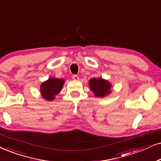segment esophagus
I'll return each instance as SVG.
<instances>
[{"mask_svg":"<svg viewBox=\"0 0 161 161\" xmlns=\"http://www.w3.org/2000/svg\"><path fill=\"white\" fill-rule=\"evenodd\" d=\"M72 78H73V79H74V80H75V81H78L79 79V76H78V75H76V74L73 75Z\"/></svg>","mask_w":161,"mask_h":161,"instance_id":"esophagus-1","label":"esophagus"}]
</instances>
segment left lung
Wrapping results in <instances>:
<instances>
[{
    "label": "left lung",
    "mask_w": 161,
    "mask_h": 161,
    "mask_svg": "<svg viewBox=\"0 0 161 161\" xmlns=\"http://www.w3.org/2000/svg\"><path fill=\"white\" fill-rule=\"evenodd\" d=\"M91 89L94 95L98 97H103L111 93V84L103 79L93 78L89 82Z\"/></svg>",
    "instance_id": "8db88e82"
}]
</instances>
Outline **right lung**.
Here are the masks:
<instances>
[{
  "instance_id": "1",
  "label": "right lung",
  "mask_w": 161,
  "mask_h": 161,
  "mask_svg": "<svg viewBox=\"0 0 161 161\" xmlns=\"http://www.w3.org/2000/svg\"><path fill=\"white\" fill-rule=\"evenodd\" d=\"M64 82V80L62 79H49L41 85V93L42 97L47 100H53L54 96L62 90Z\"/></svg>"
}]
</instances>
